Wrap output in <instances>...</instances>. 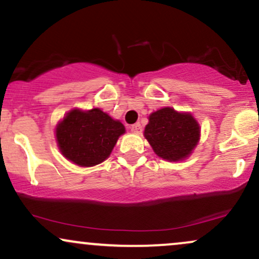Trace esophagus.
<instances>
[{
    "label": "esophagus",
    "instance_id": "34e87169",
    "mask_svg": "<svg viewBox=\"0 0 259 259\" xmlns=\"http://www.w3.org/2000/svg\"><path fill=\"white\" fill-rule=\"evenodd\" d=\"M130 129H132V132L135 133V134H140L142 132V126H141V124H140V123L134 124V125L130 126Z\"/></svg>",
    "mask_w": 259,
    "mask_h": 259
}]
</instances>
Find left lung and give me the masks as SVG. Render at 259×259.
Returning a JSON list of instances; mask_svg holds the SVG:
<instances>
[{
  "mask_svg": "<svg viewBox=\"0 0 259 259\" xmlns=\"http://www.w3.org/2000/svg\"><path fill=\"white\" fill-rule=\"evenodd\" d=\"M145 138L157 156L177 162L186 158L196 147L200 126L189 113H178L170 107H164L150 115Z\"/></svg>",
  "mask_w": 259,
  "mask_h": 259,
  "instance_id": "left-lung-1",
  "label": "left lung"
}]
</instances>
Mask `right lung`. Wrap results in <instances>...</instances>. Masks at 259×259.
I'll use <instances>...</instances> for the list:
<instances>
[{"label": "right lung", "mask_w": 259, "mask_h": 259, "mask_svg": "<svg viewBox=\"0 0 259 259\" xmlns=\"http://www.w3.org/2000/svg\"><path fill=\"white\" fill-rule=\"evenodd\" d=\"M125 127L99 108L73 109L56 129L61 152L67 159L81 167L100 164L112 152Z\"/></svg>", "instance_id": "right-lung-1"}]
</instances>
